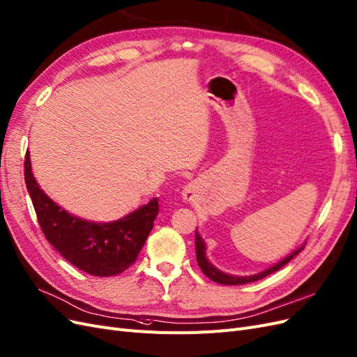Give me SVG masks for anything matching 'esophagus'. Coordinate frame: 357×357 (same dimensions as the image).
Here are the masks:
<instances>
[{
	"label": "esophagus",
	"mask_w": 357,
	"mask_h": 357,
	"mask_svg": "<svg viewBox=\"0 0 357 357\" xmlns=\"http://www.w3.org/2000/svg\"><path fill=\"white\" fill-rule=\"evenodd\" d=\"M195 185L191 182L188 185H185V188L182 190V199L185 203H192L195 200Z\"/></svg>",
	"instance_id": "1"
}]
</instances>
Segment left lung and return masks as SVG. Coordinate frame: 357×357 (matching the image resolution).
I'll list each match as a JSON object with an SVG mask.
<instances>
[{
	"label": "left lung",
	"mask_w": 357,
	"mask_h": 357,
	"mask_svg": "<svg viewBox=\"0 0 357 357\" xmlns=\"http://www.w3.org/2000/svg\"><path fill=\"white\" fill-rule=\"evenodd\" d=\"M307 241H304V243L295 249L294 252H291L289 255L284 257L282 261L273 264L271 267L262 270L257 274H252V275H234V274H228L220 268H216L213 264L209 261L208 255H206V243L204 240L202 238V236L199 234L197 229H195V257H197V262H199V267L202 268V271L208 275V278L216 283H221V284H246V283H250V282H257L259 279H264L267 278L268 274L274 273L280 270L283 266H286L287 262H289L291 259H294L300 252L304 249Z\"/></svg>",
	"instance_id": "8db88e82"
}]
</instances>
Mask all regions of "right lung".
<instances>
[{
  "mask_svg": "<svg viewBox=\"0 0 357 357\" xmlns=\"http://www.w3.org/2000/svg\"><path fill=\"white\" fill-rule=\"evenodd\" d=\"M25 182L43 233L73 266L91 275L108 278L128 270L139 255L158 215L157 197L109 222L87 221L62 209L33 178L29 151Z\"/></svg>",
  "mask_w": 357,
  "mask_h": 357,
  "instance_id": "right-lung-1",
  "label": "right lung"
}]
</instances>
